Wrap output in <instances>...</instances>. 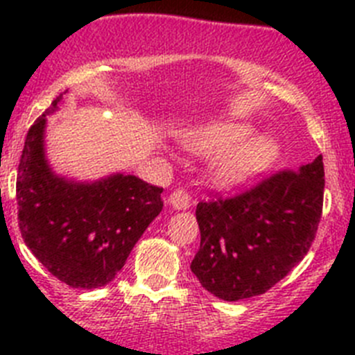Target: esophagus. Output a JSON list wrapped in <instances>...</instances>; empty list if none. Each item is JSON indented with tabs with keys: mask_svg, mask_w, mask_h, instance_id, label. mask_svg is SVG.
I'll use <instances>...</instances> for the list:
<instances>
[{
	"mask_svg": "<svg viewBox=\"0 0 355 355\" xmlns=\"http://www.w3.org/2000/svg\"><path fill=\"white\" fill-rule=\"evenodd\" d=\"M167 205L174 209H188L190 205H192V197L188 196L184 190H175L174 193L168 196Z\"/></svg>",
	"mask_w": 355,
	"mask_h": 355,
	"instance_id": "obj_1",
	"label": "esophagus"
}]
</instances>
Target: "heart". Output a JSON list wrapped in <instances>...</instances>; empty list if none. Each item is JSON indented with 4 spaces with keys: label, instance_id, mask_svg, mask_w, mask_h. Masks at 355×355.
I'll use <instances>...</instances> for the list:
<instances>
[{
    "label": "heart",
    "instance_id": "1",
    "mask_svg": "<svg viewBox=\"0 0 355 355\" xmlns=\"http://www.w3.org/2000/svg\"><path fill=\"white\" fill-rule=\"evenodd\" d=\"M184 147L196 155L215 153L206 175L218 188H238L270 171L281 156V146L268 133L250 131L243 122H211L190 131Z\"/></svg>",
    "mask_w": 355,
    "mask_h": 355
}]
</instances>
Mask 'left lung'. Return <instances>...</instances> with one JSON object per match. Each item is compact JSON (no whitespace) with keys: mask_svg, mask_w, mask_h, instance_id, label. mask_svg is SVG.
<instances>
[{"mask_svg":"<svg viewBox=\"0 0 355 355\" xmlns=\"http://www.w3.org/2000/svg\"><path fill=\"white\" fill-rule=\"evenodd\" d=\"M324 183V162L316 156L233 199L199 202L200 247L190 268L202 288L236 302L279 283L315 240Z\"/></svg>","mask_w":355,"mask_h":355,"instance_id":"left-lung-1","label":"left lung"}]
</instances>
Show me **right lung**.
<instances>
[{
    "mask_svg": "<svg viewBox=\"0 0 355 355\" xmlns=\"http://www.w3.org/2000/svg\"><path fill=\"white\" fill-rule=\"evenodd\" d=\"M64 94L37 119L24 140L17 174L19 227L48 272L71 288L94 290L114 281L159 215L163 188L124 172L94 181L56 174L46 155V126Z\"/></svg>",
    "mask_w": 355,
    "mask_h": 355,
    "instance_id": "add662e5",
    "label": "right lung"
}]
</instances>
